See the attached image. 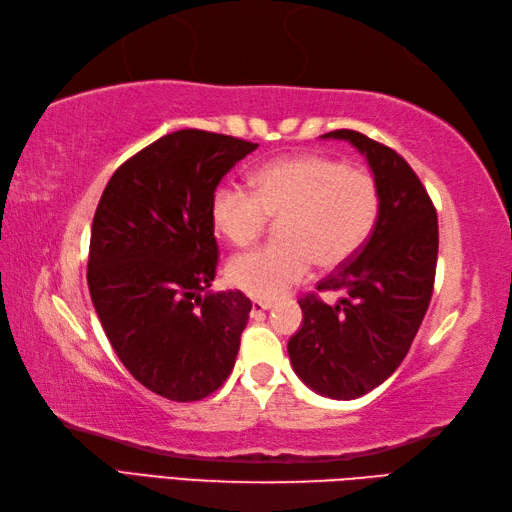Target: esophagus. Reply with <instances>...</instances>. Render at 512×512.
Listing matches in <instances>:
<instances>
[{
    "label": "esophagus",
    "instance_id": "1",
    "mask_svg": "<svg viewBox=\"0 0 512 512\" xmlns=\"http://www.w3.org/2000/svg\"><path fill=\"white\" fill-rule=\"evenodd\" d=\"M270 306H273L270 302H253V306H250V315H253V317L262 315V313H266Z\"/></svg>",
    "mask_w": 512,
    "mask_h": 512
}]
</instances>
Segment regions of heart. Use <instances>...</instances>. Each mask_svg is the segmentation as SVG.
Listing matches in <instances>:
<instances>
[{"instance_id": "b5f03b06", "label": "heart", "mask_w": 512, "mask_h": 512, "mask_svg": "<svg viewBox=\"0 0 512 512\" xmlns=\"http://www.w3.org/2000/svg\"><path fill=\"white\" fill-rule=\"evenodd\" d=\"M255 190L222 184L210 199V219L230 244L248 246L270 219H282L279 242L233 257L226 275L255 299H277L304 282L313 259L335 268L359 253L377 226L382 193L364 168L326 155H295L262 166Z\"/></svg>"}]
</instances>
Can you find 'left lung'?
Instances as JSON below:
<instances>
[{"label":"left lung","mask_w":512,"mask_h":512,"mask_svg":"<svg viewBox=\"0 0 512 512\" xmlns=\"http://www.w3.org/2000/svg\"><path fill=\"white\" fill-rule=\"evenodd\" d=\"M368 159L382 193L377 226L359 253L324 277L337 304L299 299L304 322L288 339L297 377L330 399H357L384 384L404 362L433 297L437 213L415 170L393 148L357 130H333Z\"/></svg>","instance_id":"8db88e82"}]
</instances>
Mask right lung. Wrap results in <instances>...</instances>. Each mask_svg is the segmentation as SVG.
Here are the masks:
<instances>
[{
  "label": "right lung",
  "mask_w": 512,
  "mask_h": 512,
  "mask_svg": "<svg viewBox=\"0 0 512 512\" xmlns=\"http://www.w3.org/2000/svg\"><path fill=\"white\" fill-rule=\"evenodd\" d=\"M257 144L186 128L119 166L99 199L88 288L110 346L139 384L170 402H197L235 366L250 299L206 293L217 239L210 199Z\"/></svg>",
  "instance_id": "obj_1"
}]
</instances>
